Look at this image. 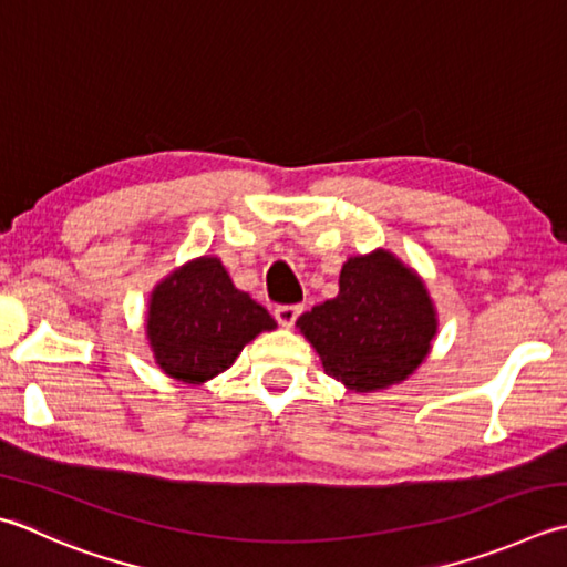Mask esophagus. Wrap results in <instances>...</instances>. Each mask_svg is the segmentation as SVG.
I'll list each match as a JSON object with an SVG mask.
<instances>
[{
    "label": "esophagus",
    "instance_id": "34e87169",
    "mask_svg": "<svg viewBox=\"0 0 567 567\" xmlns=\"http://www.w3.org/2000/svg\"><path fill=\"white\" fill-rule=\"evenodd\" d=\"M299 315H302V305H282L275 309V319L280 321V327H292Z\"/></svg>",
    "mask_w": 567,
    "mask_h": 567
}]
</instances>
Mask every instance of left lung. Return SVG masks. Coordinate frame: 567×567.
I'll return each mask as SVG.
<instances>
[{"label": "left lung", "instance_id": "obj_1", "mask_svg": "<svg viewBox=\"0 0 567 567\" xmlns=\"http://www.w3.org/2000/svg\"><path fill=\"white\" fill-rule=\"evenodd\" d=\"M437 324L423 277L385 248L349 258L339 295L297 319L324 373L357 393L410 379L427 359Z\"/></svg>", "mask_w": 567, "mask_h": 567}]
</instances>
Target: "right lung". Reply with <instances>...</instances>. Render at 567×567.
Segmentation results:
<instances>
[{"label":"right lung","instance_id":"add662e5","mask_svg":"<svg viewBox=\"0 0 567 567\" xmlns=\"http://www.w3.org/2000/svg\"><path fill=\"white\" fill-rule=\"evenodd\" d=\"M277 324L238 290L216 255H202L154 285L144 334L154 363L174 381L202 385L230 369L248 341Z\"/></svg>","mask_w":567,"mask_h":567}]
</instances>
